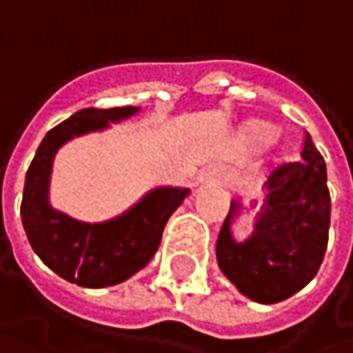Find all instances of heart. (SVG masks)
<instances>
[{
	"label": "heart",
	"mask_w": 353,
	"mask_h": 353,
	"mask_svg": "<svg viewBox=\"0 0 353 353\" xmlns=\"http://www.w3.org/2000/svg\"><path fill=\"white\" fill-rule=\"evenodd\" d=\"M272 137H274L272 128H270L268 124H263V122H255V124H251V128H249V139H251L255 145L268 143Z\"/></svg>",
	"instance_id": "b5f03b06"
}]
</instances>
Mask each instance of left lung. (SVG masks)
I'll return each instance as SVG.
<instances>
[{
    "mask_svg": "<svg viewBox=\"0 0 353 353\" xmlns=\"http://www.w3.org/2000/svg\"><path fill=\"white\" fill-rule=\"evenodd\" d=\"M268 198L255 233L245 243L231 237L233 202L216 241L223 274L255 303L290 299L317 276L329 241L331 196L325 159L305 134L299 161L274 165L265 181Z\"/></svg>",
    "mask_w": 353,
    "mask_h": 353,
    "instance_id": "1",
    "label": "left lung"
}]
</instances>
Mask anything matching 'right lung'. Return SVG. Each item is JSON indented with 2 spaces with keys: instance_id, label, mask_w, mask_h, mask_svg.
Masks as SVG:
<instances>
[{
  "instance_id": "right-lung-1",
  "label": "right lung",
  "mask_w": 353,
  "mask_h": 353,
  "mask_svg": "<svg viewBox=\"0 0 353 353\" xmlns=\"http://www.w3.org/2000/svg\"><path fill=\"white\" fill-rule=\"evenodd\" d=\"M139 108H83L57 124L42 139L28 168L22 196V225L36 255L61 278L88 288L124 282L145 268L161 243L165 223L188 190L159 188L132 210L102 225H85L57 212L46 202L48 176L57 149L83 132L100 130Z\"/></svg>"
}]
</instances>
